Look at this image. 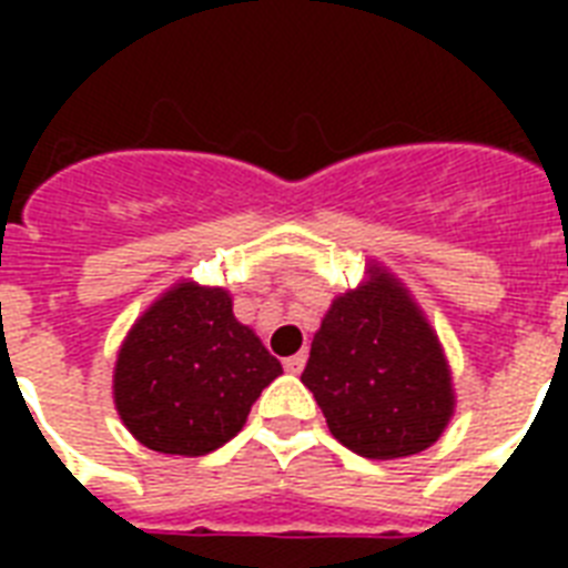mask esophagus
Masks as SVG:
<instances>
[{"label": "esophagus", "instance_id": "34e87169", "mask_svg": "<svg viewBox=\"0 0 568 568\" xmlns=\"http://www.w3.org/2000/svg\"><path fill=\"white\" fill-rule=\"evenodd\" d=\"M285 372L288 374H301L303 372V365H306V354H294V356H288V359H285Z\"/></svg>", "mask_w": 568, "mask_h": 568}]
</instances>
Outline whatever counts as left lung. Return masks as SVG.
Wrapping results in <instances>:
<instances>
[{
  "instance_id": "obj_1",
  "label": "left lung",
  "mask_w": 568,
  "mask_h": 568,
  "mask_svg": "<svg viewBox=\"0 0 568 568\" xmlns=\"http://www.w3.org/2000/svg\"><path fill=\"white\" fill-rule=\"evenodd\" d=\"M365 274L329 303L301 379L345 448L368 459L413 457L454 415L450 365L409 288L379 262Z\"/></svg>"
}]
</instances>
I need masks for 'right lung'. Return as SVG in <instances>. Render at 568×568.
Returning <instances> with one entry per match:
<instances>
[{"label": "right lung", "mask_w": 568, "mask_h": 568, "mask_svg": "<svg viewBox=\"0 0 568 568\" xmlns=\"http://www.w3.org/2000/svg\"><path fill=\"white\" fill-rule=\"evenodd\" d=\"M280 374V359L232 315L226 288L180 280L132 324L111 388L120 422L141 445L203 457L244 427Z\"/></svg>", "instance_id": "obj_1"}]
</instances>
